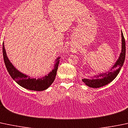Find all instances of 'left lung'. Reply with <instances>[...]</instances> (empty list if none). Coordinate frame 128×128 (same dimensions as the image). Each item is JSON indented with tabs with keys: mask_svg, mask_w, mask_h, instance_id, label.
Here are the masks:
<instances>
[{
	"mask_svg": "<svg viewBox=\"0 0 128 128\" xmlns=\"http://www.w3.org/2000/svg\"><path fill=\"white\" fill-rule=\"evenodd\" d=\"M122 52L120 55L119 58L118 59L115 64L108 72L96 75L90 79H82V81L86 84V85L93 88H100L111 82L116 77L121 68L123 66L125 60V55H126V44H125V39L123 32H122Z\"/></svg>",
	"mask_w": 128,
	"mask_h": 128,
	"instance_id": "8db88e82",
	"label": "left lung"
}]
</instances>
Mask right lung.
Instances as JSON below:
<instances>
[{
    "mask_svg": "<svg viewBox=\"0 0 128 128\" xmlns=\"http://www.w3.org/2000/svg\"><path fill=\"white\" fill-rule=\"evenodd\" d=\"M2 49H3L4 60L6 70L11 77L14 79V81H15L16 82L18 83L20 86L25 89H29V90L42 91V90L47 89L51 84L53 83L56 74L60 57L56 58V62L55 64L54 69L50 73H49L48 75H46L42 78L36 80L34 78H31L30 76L21 73L14 66V65L12 64V63L10 62L6 56L4 43Z\"/></svg>",
    "mask_w": 128,
    "mask_h": 128,
    "instance_id": "add662e5",
    "label": "right lung"
}]
</instances>
